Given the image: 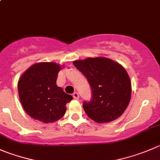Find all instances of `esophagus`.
I'll return each mask as SVG.
<instances>
[{
  "mask_svg": "<svg viewBox=\"0 0 160 160\" xmlns=\"http://www.w3.org/2000/svg\"><path fill=\"white\" fill-rule=\"evenodd\" d=\"M72 96H73V98L74 99H79V98H80V96H79V94L77 92H74L73 94H72Z\"/></svg>",
  "mask_w": 160,
  "mask_h": 160,
  "instance_id": "1",
  "label": "esophagus"
}]
</instances>
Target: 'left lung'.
<instances>
[{
    "instance_id": "8db88e82",
    "label": "left lung",
    "mask_w": 160,
    "mask_h": 160,
    "mask_svg": "<svg viewBox=\"0 0 160 160\" xmlns=\"http://www.w3.org/2000/svg\"><path fill=\"white\" fill-rule=\"evenodd\" d=\"M91 86V101L83 107L97 123H108L121 116L131 97V83L124 68L107 58H88L73 62Z\"/></svg>"
}]
</instances>
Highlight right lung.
Returning <instances> with one entry per match:
<instances>
[{
	"label": "right lung",
	"instance_id": "right-lung-1",
	"mask_svg": "<svg viewBox=\"0 0 160 160\" xmlns=\"http://www.w3.org/2000/svg\"><path fill=\"white\" fill-rule=\"evenodd\" d=\"M61 66L54 62L33 65L18 83L20 102L29 116L43 123H53L66 113V105L72 99L56 85Z\"/></svg>",
	"mask_w": 160,
	"mask_h": 160
}]
</instances>
